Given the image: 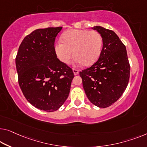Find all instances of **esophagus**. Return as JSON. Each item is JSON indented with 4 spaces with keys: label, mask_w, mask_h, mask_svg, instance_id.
Masks as SVG:
<instances>
[{
    "label": "esophagus",
    "mask_w": 147,
    "mask_h": 147,
    "mask_svg": "<svg viewBox=\"0 0 147 147\" xmlns=\"http://www.w3.org/2000/svg\"><path fill=\"white\" fill-rule=\"evenodd\" d=\"M73 73H74V75H77V74H78V70L73 69Z\"/></svg>",
    "instance_id": "34e87169"
}]
</instances>
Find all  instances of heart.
Returning a JSON list of instances; mask_svg holds the SVG:
<instances>
[{"instance_id":"obj_1","label":"heart","mask_w":147,"mask_h":147,"mask_svg":"<svg viewBox=\"0 0 147 147\" xmlns=\"http://www.w3.org/2000/svg\"><path fill=\"white\" fill-rule=\"evenodd\" d=\"M63 41L55 45V51L61 62L69 63L73 55L78 65H91L96 63L101 53L103 39L97 31L69 30L63 33Z\"/></svg>"}]
</instances>
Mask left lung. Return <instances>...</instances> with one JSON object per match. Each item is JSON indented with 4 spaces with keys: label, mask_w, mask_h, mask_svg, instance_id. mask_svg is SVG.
<instances>
[{
    "label": "left lung",
    "mask_w": 147,
    "mask_h": 147,
    "mask_svg": "<svg viewBox=\"0 0 147 147\" xmlns=\"http://www.w3.org/2000/svg\"><path fill=\"white\" fill-rule=\"evenodd\" d=\"M101 34L103 47L98 60L80 72L82 86L88 100L105 108L121 97L127 86L130 75L125 46L114 32L100 26L92 27Z\"/></svg>",
    "instance_id": "obj_1"
}]
</instances>
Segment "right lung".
I'll return each mask as SVG.
<instances>
[{"mask_svg": "<svg viewBox=\"0 0 147 147\" xmlns=\"http://www.w3.org/2000/svg\"><path fill=\"white\" fill-rule=\"evenodd\" d=\"M62 27L37 29L22 41L16 58L18 82L26 100L41 110L54 111L69 96L74 73L59 60L56 36Z\"/></svg>", "mask_w": 147, "mask_h": 147, "instance_id": "add662e5", "label": "right lung"}]
</instances>
